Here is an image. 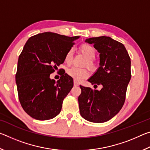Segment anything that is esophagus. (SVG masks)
Instances as JSON below:
<instances>
[{
  "label": "esophagus",
  "mask_w": 150,
  "mask_h": 150,
  "mask_svg": "<svg viewBox=\"0 0 150 150\" xmlns=\"http://www.w3.org/2000/svg\"><path fill=\"white\" fill-rule=\"evenodd\" d=\"M73 84H74V86H79V83L77 81H74V83H73Z\"/></svg>",
  "instance_id": "1"
}]
</instances>
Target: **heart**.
Masks as SVG:
<instances>
[{
	"mask_svg": "<svg viewBox=\"0 0 150 150\" xmlns=\"http://www.w3.org/2000/svg\"><path fill=\"white\" fill-rule=\"evenodd\" d=\"M80 52L83 55H85L87 58L86 61V65H87L91 69L94 70L96 68V64L94 62L93 59L95 57L96 52L93 46L87 44H82L79 47ZM73 57V50L72 49L69 50L65 54L64 61L67 64L69 65L71 63ZM68 75L72 77L73 79L76 81H81V80L87 78L88 76V71L86 69H81V68H77L73 67L69 68L67 71Z\"/></svg>",
	"mask_w": 150,
	"mask_h": 150,
	"instance_id": "obj_1",
	"label": "heart"
}]
</instances>
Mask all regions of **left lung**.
<instances>
[{
    "label": "left lung",
    "mask_w": 150,
    "mask_h": 150,
    "mask_svg": "<svg viewBox=\"0 0 150 150\" xmlns=\"http://www.w3.org/2000/svg\"><path fill=\"white\" fill-rule=\"evenodd\" d=\"M85 42L94 44L100 53L99 67L88 81L96 87L100 85L102 88L93 90L80 85V114L91 122H105L117 115L124 105L131 79L130 57L124 45L110 37L91 38Z\"/></svg>",
    "instance_id": "1"
}]
</instances>
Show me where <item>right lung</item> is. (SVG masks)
Segmentation results:
<instances>
[{"instance_id":"right-lung-1","label":"right lung","mask_w":150,"mask_h":150,"mask_svg":"<svg viewBox=\"0 0 150 150\" xmlns=\"http://www.w3.org/2000/svg\"><path fill=\"white\" fill-rule=\"evenodd\" d=\"M78 38L44 32L30 37L24 45L18 61L16 83L20 103L32 118L47 120L60 113L73 80L65 72L56 83L50 76L64 62L65 54Z\"/></svg>"}]
</instances>
